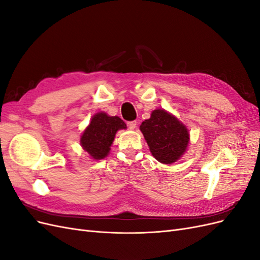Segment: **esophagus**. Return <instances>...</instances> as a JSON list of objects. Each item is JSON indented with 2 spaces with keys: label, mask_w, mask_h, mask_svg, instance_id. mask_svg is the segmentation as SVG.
Returning <instances> with one entry per match:
<instances>
[{
  "label": "esophagus",
  "mask_w": 260,
  "mask_h": 260,
  "mask_svg": "<svg viewBox=\"0 0 260 260\" xmlns=\"http://www.w3.org/2000/svg\"><path fill=\"white\" fill-rule=\"evenodd\" d=\"M137 125H138L137 121H130V122H128V127L131 130H135L137 128Z\"/></svg>",
  "instance_id": "34e87169"
}]
</instances>
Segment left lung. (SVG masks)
Wrapping results in <instances>:
<instances>
[{"instance_id":"8db88e82","label":"left lung","mask_w":260,"mask_h":260,"mask_svg":"<svg viewBox=\"0 0 260 260\" xmlns=\"http://www.w3.org/2000/svg\"><path fill=\"white\" fill-rule=\"evenodd\" d=\"M144 139L155 159L165 165L179 160L190 143L186 125L171 113L157 108L140 125Z\"/></svg>"}]
</instances>
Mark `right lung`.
I'll list each match as a JSON object with an SVG mask.
<instances>
[{"mask_svg": "<svg viewBox=\"0 0 260 260\" xmlns=\"http://www.w3.org/2000/svg\"><path fill=\"white\" fill-rule=\"evenodd\" d=\"M122 129H127V124L118 116L96 113L80 136V145L91 159H104L111 152L117 131Z\"/></svg>", "mask_w": 260, "mask_h": 260, "instance_id": "obj_1", "label": "right lung"}]
</instances>
